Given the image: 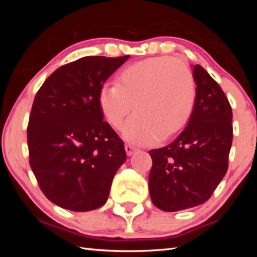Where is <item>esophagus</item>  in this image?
Returning a JSON list of instances; mask_svg holds the SVG:
<instances>
[{"instance_id":"obj_1","label":"esophagus","mask_w":257,"mask_h":257,"mask_svg":"<svg viewBox=\"0 0 257 257\" xmlns=\"http://www.w3.org/2000/svg\"><path fill=\"white\" fill-rule=\"evenodd\" d=\"M124 150H125V153H127V155L128 156H130V155H133L135 152H137V149L135 146H133V145H130V144H128V145H125L124 146Z\"/></svg>"}]
</instances>
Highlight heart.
I'll list each match as a JSON object with an SVG mask.
<instances>
[{"mask_svg": "<svg viewBox=\"0 0 257 257\" xmlns=\"http://www.w3.org/2000/svg\"><path fill=\"white\" fill-rule=\"evenodd\" d=\"M123 125L127 141L139 145L171 138L185 127L196 102V82L182 61L171 56L151 58L124 68L116 84L102 86L99 108L114 128Z\"/></svg>", "mask_w": 257, "mask_h": 257, "instance_id": "heart-1", "label": "heart"}]
</instances>
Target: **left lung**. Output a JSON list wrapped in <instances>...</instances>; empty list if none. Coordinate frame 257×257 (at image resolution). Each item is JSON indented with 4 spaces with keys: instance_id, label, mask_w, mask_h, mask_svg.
Returning a JSON list of instances; mask_svg holds the SVG:
<instances>
[{
    "instance_id": "1",
    "label": "left lung",
    "mask_w": 257,
    "mask_h": 257,
    "mask_svg": "<svg viewBox=\"0 0 257 257\" xmlns=\"http://www.w3.org/2000/svg\"><path fill=\"white\" fill-rule=\"evenodd\" d=\"M196 102L186 128L171 144L151 150L149 188L156 207L177 212L205 203L228 170L232 110L219 84L193 67Z\"/></svg>"
}]
</instances>
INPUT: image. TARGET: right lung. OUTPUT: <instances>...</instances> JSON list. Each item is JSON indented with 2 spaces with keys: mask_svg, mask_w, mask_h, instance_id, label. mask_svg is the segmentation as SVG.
I'll list each match as a JSON object with an SVG mask.
<instances>
[{
  "mask_svg": "<svg viewBox=\"0 0 257 257\" xmlns=\"http://www.w3.org/2000/svg\"><path fill=\"white\" fill-rule=\"evenodd\" d=\"M128 59L73 61L56 69L35 96L27 128L29 164L55 205L86 212L107 201L127 155L122 139L103 121L98 94Z\"/></svg>",
  "mask_w": 257,
  "mask_h": 257,
  "instance_id": "obj_1",
  "label": "right lung"
}]
</instances>
